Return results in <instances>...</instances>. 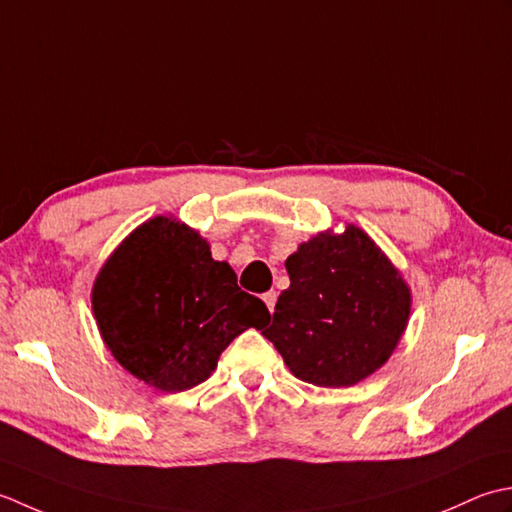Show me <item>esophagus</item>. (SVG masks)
<instances>
[{"label":"esophagus","mask_w":512,"mask_h":512,"mask_svg":"<svg viewBox=\"0 0 512 512\" xmlns=\"http://www.w3.org/2000/svg\"><path fill=\"white\" fill-rule=\"evenodd\" d=\"M276 298H278L276 291H267V294H263V300H265V305H267V309H269V311H274V307H276Z\"/></svg>","instance_id":"esophagus-1"}]
</instances>
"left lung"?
I'll return each mask as SVG.
<instances>
[{"label": "left lung", "instance_id": "obj_1", "mask_svg": "<svg viewBox=\"0 0 512 512\" xmlns=\"http://www.w3.org/2000/svg\"><path fill=\"white\" fill-rule=\"evenodd\" d=\"M285 267L291 285L263 336L298 380L351 387L391 358L409 322L411 291L360 227L316 234Z\"/></svg>", "mask_w": 512, "mask_h": 512}]
</instances>
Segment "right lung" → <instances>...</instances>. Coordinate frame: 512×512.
I'll list each match as a JSON object with an SVG mask.
<instances>
[{"label": "right lung", "instance_id": "obj_1", "mask_svg": "<svg viewBox=\"0 0 512 512\" xmlns=\"http://www.w3.org/2000/svg\"><path fill=\"white\" fill-rule=\"evenodd\" d=\"M106 347L125 371L176 393L205 382L227 344L269 322L265 302L172 216H154L114 249L92 287Z\"/></svg>", "mask_w": 512, "mask_h": 512}]
</instances>
